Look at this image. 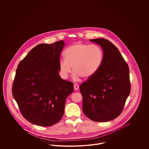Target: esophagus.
<instances>
[{
    "label": "esophagus",
    "mask_w": 149,
    "mask_h": 149,
    "mask_svg": "<svg viewBox=\"0 0 149 149\" xmlns=\"http://www.w3.org/2000/svg\"><path fill=\"white\" fill-rule=\"evenodd\" d=\"M79 85L78 84H75V85H74V90L75 91H77L78 89H79Z\"/></svg>",
    "instance_id": "1"
}]
</instances>
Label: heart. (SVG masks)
<instances>
[{"label":"heart","instance_id":"heart-1","mask_svg":"<svg viewBox=\"0 0 149 149\" xmlns=\"http://www.w3.org/2000/svg\"><path fill=\"white\" fill-rule=\"evenodd\" d=\"M65 59L59 61L61 76L67 78L72 71L74 78L88 79L99 70L104 58L102 49L96 45L77 43L68 47L64 52Z\"/></svg>","mask_w":149,"mask_h":149}]
</instances>
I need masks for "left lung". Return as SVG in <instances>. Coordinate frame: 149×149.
I'll return each instance as SVG.
<instances>
[{"label": "left lung", "mask_w": 149, "mask_h": 149, "mask_svg": "<svg viewBox=\"0 0 149 149\" xmlns=\"http://www.w3.org/2000/svg\"><path fill=\"white\" fill-rule=\"evenodd\" d=\"M90 41L101 46L104 58L97 73L80 85L83 111L95 122L113 120L122 113L130 93L129 68L118 49L108 40Z\"/></svg>", "instance_id": "obj_1"}]
</instances>
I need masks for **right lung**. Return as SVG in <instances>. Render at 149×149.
Listing matches in <instances>:
<instances>
[{
  "label": "right lung",
  "instance_id": "obj_1",
  "mask_svg": "<svg viewBox=\"0 0 149 149\" xmlns=\"http://www.w3.org/2000/svg\"><path fill=\"white\" fill-rule=\"evenodd\" d=\"M63 40L41 43L29 51L18 64L12 94L23 117L31 123L46 127L59 122L66 98L74 84L61 79L58 71Z\"/></svg>",
  "mask_w": 149,
  "mask_h": 149
}]
</instances>
